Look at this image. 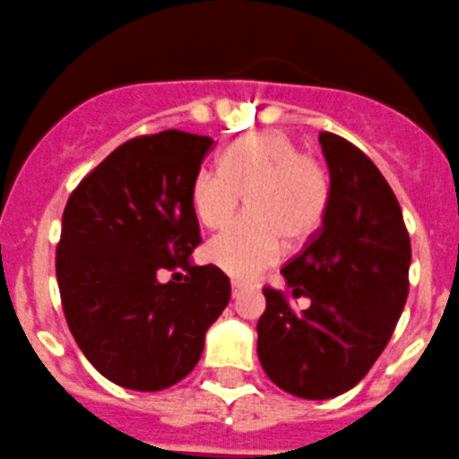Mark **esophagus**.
I'll list each match as a JSON object with an SVG mask.
<instances>
[{
  "label": "esophagus",
  "instance_id": "34e87169",
  "mask_svg": "<svg viewBox=\"0 0 459 459\" xmlns=\"http://www.w3.org/2000/svg\"><path fill=\"white\" fill-rule=\"evenodd\" d=\"M246 283H243V281H232V295H234V298H238V295H241V292L243 290H246Z\"/></svg>",
  "mask_w": 459,
  "mask_h": 459
}]
</instances>
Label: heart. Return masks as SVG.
Listing matches in <instances>:
<instances>
[{"label":"heart","instance_id":"heart-1","mask_svg":"<svg viewBox=\"0 0 459 459\" xmlns=\"http://www.w3.org/2000/svg\"><path fill=\"white\" fill-rule=\"evenodd\" d=\"M246 195L247 216L207 246V259L222 273L252 279L290 246L320 232L331 204V178L320 160L281 130L246 134L222 151L221 169L203 167L191 182V204L209 230H222Z\"/></svg>","mask_w":459,"mask_h":459}]
</instances>
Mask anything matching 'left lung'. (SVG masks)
I'll use <instances>...</instances> for the list:
<instances>
[{
	"label": "left lung",
	"mask_w": 459,
	"mask_h": 459,
	"mask_svg": "<svg viewBox=\"0 0 459 459\" xmlns=\"http://www.w3.org/2000/svg\"><path fill=\"white\" fill-rule=\"evenodd\" d=\"M331 204L320 232L281 268L286 290L264 288L256 353L270 381L299 399L351 390L390 342L408 299L410 237L394 191L372 160L320 133ZM290 297H308L298 314Z\"/></svg>",
	"instance_id": "obj_1"
}]
</instances>
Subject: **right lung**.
I'll return each mask as SVG.
<instances>
[{"label":"right lung","instance_id":"right-lung-1","mask_svg":"<svg viewBox=\"0 0 459 459\" xmlns=\"http://www.w3.org/2000/svg\"><path fill=\"white\" fill-rule=\"evenodd\" d=\"M212 146L182 130L128 139L65 207L56 247L65 320L87 360L128 390L182 381L230 302L227 274L189 259L203 241L191 182Z\"/></svg>","mask_w":459,"mask_h":459}]
</instances>
